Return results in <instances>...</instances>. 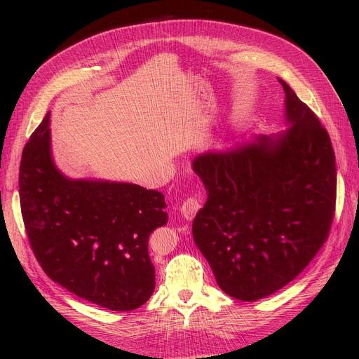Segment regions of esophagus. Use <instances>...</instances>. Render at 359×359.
I'll list each match as a JSON object with an SVG mask.
<instances>
[{
    "label": "esophagus",
    "instance_id": "34e87169",
    "mask_svg": "<svg viewBox=\"0 0 359 359\" xmlns=\"http://www.w3.org/2000/svg\"><path fill=\"white\" fill-rule=\"evenodd\" d=\"M200 208H201V204H200V201L197 200V197L190 196V197H187V198L182 203L180 212H182V215H183L187 220H191V219H194V216L197 215V212L200 210Z\"/></svg>",
    "mask_w": 359,
    "mask_h": 359
}]
</instances>
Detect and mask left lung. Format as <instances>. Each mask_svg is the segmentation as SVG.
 <instances>
[{"label": "left lung", "instance_id": "obj_1", "mask_svg": "<svg viewBox=\"0 0 359 359\" xmlns=\"http://www.w3.org/2000/svg\"><path fill=\"white\" fill-rule=\"evenodd\" d=\"M278 81L291 129L193 162L208 191L193 222L194 243L219 287L241 301L264 298L292 281L327 241L335 215L330 135Z\"/></svg>", "mask_w": 359, "mask_h": 359}]
</instances>
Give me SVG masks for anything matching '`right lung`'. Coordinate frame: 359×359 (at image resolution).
Returning <instances> with one entry per match:
<instances>
[{
    "label": "right lung",
    "mask_w": 359,
    "mask_h": 359,
    "mask_svg": "<svg viewBox=\"0 0 359 359\" xmlns=\"http://www.w3.org/2000/svg\"><path fill=\"white\" fill-rule=\"evenodd\" d=\"M49 114L22 150L20 201L45 274L112 311L139 309L155 290L149 237L168 223L165 196L132 183L69 180L54 166Z\"/></svg>",
    "instance_id": "1"
}]
</instances>
